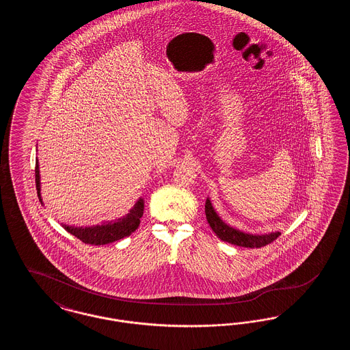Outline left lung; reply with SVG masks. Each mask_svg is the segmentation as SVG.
<instances>
[{
	"label": "left lung",
	"mask_w": 350,
	"mask_h": 350,
	"mask_svg": "<svg viewBox=\"0 0 350 350\" xmlns=\"http://www.w3.org/2000/svg\"><path fill=\"white\" fill-rule=\"evenodd\" d=\"M204 213L207 221L210 224V227L213 228V231L215 232L217 237L223 241H227L233 245H239V247H245V248H261L265 247L269 243H271L273 240H275L281 232L275 231V232L267 233H250L240 231L237 228H234L232 226L227 224L221 217H219L213 203L210 198L206 200L204 204Z\"/></svg>",
	"instance_id": "obj_1"
}]
</instances>
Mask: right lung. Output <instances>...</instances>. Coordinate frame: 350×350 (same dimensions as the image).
Instances as JSON below:
<instances>
[{
    "label": "right lung",
    "instance_id": "right-lung-1",
    "mask_svg": "<svg viewBox=\"0 0 350 350\" xmlns=\"http://www.w3.org/2000/svg\"><path fill=\"white\" fill-rule=\"evenodd\" d=\"M35 183L38 190V198L43 204L42 193H40V172H39L38 159L35 163ZM143 213H144V200L140 197L131 207L129 214H126L124 217H118L102 224L89 226V227H76V226H68L64 223H62V226L64 227V230H67L68 232L80 239L85 244L105 245V244H110L120 240L126 236H130L133 231H136L140 224V217H143Z\"/></svg>",
    "mask_w": 350,
    "mask_h": 350
}]
</instances>
